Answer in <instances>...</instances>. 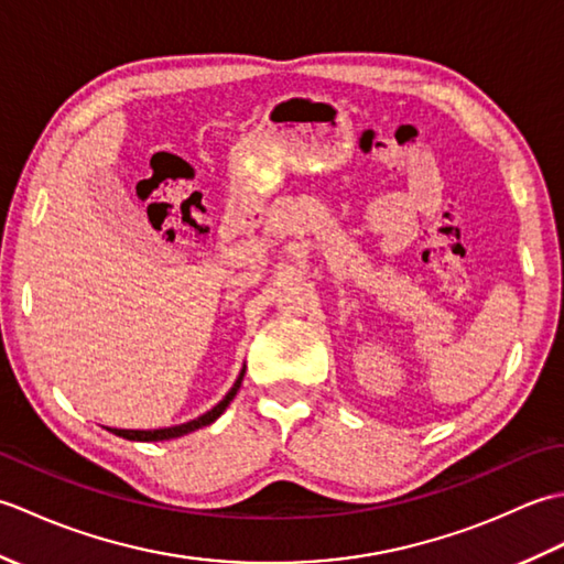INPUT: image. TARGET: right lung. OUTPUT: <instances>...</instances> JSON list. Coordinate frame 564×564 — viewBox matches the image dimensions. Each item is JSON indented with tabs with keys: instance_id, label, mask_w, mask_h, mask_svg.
<instances>
[{
	"instance_id": "add662e5",
	"label": "right lung",
	"mask_w": 564,
	"mask_h": 564,
	"mask_svg": "<svg viewBox=\"0 0 564 564\" xmlns=\"http://www.w3.org/2000/svg\"><path fill=\"white\" fill-rule=\"evenodd\" d=\"M242 378H245V368H242V373H239V378L235 380V386L230 388V392H227L225 398H223L218 404H215L210 412L200 414L198 419H191V422H186V424L170 426V429H150V431H138V429H111V431H113L116 436H123V438H128V441H170V438L186 436V434H191V431H196V429H200V426L213 424L215 419H218V416L227 410V404H230V402L235 400V394H237L239 386H242Z\"/></svg>"
}]
</instances>
